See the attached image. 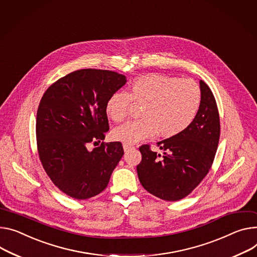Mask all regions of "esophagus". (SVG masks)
<instances>
[{"label":"esophagus","mask_w":257,"mask_h":257,"mask_svg":"<svg viewBox=\"0 0 257 257\" xmlns=\"http://www.w3.org/2000/svg\"><path fill=\"white\" fill-rule=\"evenodd\" d=\"M122 146H123V149H124V151H128L130 149L134 148V146H133V145H130V144H125V143H124Z\"/></svg>","instance_id":"esophagus-1"}]
</instances>
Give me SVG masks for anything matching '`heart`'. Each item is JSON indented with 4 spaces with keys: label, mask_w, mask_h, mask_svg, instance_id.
Wrapping results in <instances>:
<instances>
[{
    "label": "heart",
    "mask_w": 257,
    "mask_h": 257,
    "mask_svg": "<svg viewBox=\"0 0 257 257\" xmlns=\"http://www.w3.org/2000/svg\"><path fill=\"white\" fill-rule=\"evenodd\" d=\"M132 101L143 104L138 120L128 121L112 132L116 141L134 144L154 137L172 138L185 131L200 110L202 90L191 79L150 73L132 81L128 93L116 91L106 102L107 116L115 122L124 120Z\"/></svg>",
    "instance_id": "heart-1"
}]
</instances>
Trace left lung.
Here are the masks:
<instances>
[{
    "mask_svg": "<svg viewBox=\"0 0 257 257\" xmlns=\"http://www.w3.org/2000/svg\"><path fill=\"white\" fill-rule=\"evenodd\" d=\"M202 103L190 125L181 134L157 143L164 154H157L150 145L139 150L142 161L137 173L142 186L164 201L184 199L209 173L218 147L220 119L210 87L200 81Z\"/></svg>",
    "mask_w": 257,
    "mask_h": 257,
    "instance_id": "left-lung-1",
    "label": "left lung"
}]
</instances>
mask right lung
<instances>
[{"label": "right lung", "instance_id": "obj_1", "mask_svg": "<svg viewBox=\"0 0 257 257\" xmlns=\"http://www.w3.org/2000/svg\"><path fill=\"white\" fill-rule=\"evenodd\" d=\"M126 82L114 71L82 69L51 84L39 104L36 137L39 159L52 183L76 200L102 192L123 155L120 142L102 144L109 131V96Z\"/></svg>", "mask_w": 257, "mask_h": 257}]
</instances>
